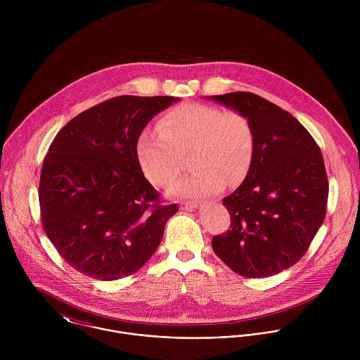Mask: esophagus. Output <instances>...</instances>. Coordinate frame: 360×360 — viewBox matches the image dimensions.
<instances>
[{
	"instance_id": "esophagus-1",
	"label": "esophagus",
	"mask_w": 360,
	"mask_h": 360,
	"mask_svg": "<svg viewBox=\"0 0 360 360\" xmlns=\"http://www.w3.org/2000/svg\"><path fill=\"white\" fill-rule=\"evenodd\" d=\"M198 206H200V204L195 202V201H186V202H181L180 207L184 209V210H193V209H195Z\"/></svg>"
}]
</instances>
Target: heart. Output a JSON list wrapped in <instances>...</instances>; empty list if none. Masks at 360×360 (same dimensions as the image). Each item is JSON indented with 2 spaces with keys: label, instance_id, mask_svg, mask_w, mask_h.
Segmentation results:
<instances>
[{
  "label": "heart",
  "instance_id": "heart-1",
  "mask_svg": "<svg viewBox=\"0 0 360 360\" xmlns=\"http://www.w3.org/2000/svg\"><path fill=\"white\" fill-rule=\"evenodd\" d=\"M255 143L254 126L244 113L181 103L160 117L156 131L146 130L139 136L136 159L151 184L166 188L180 173L181 156L190 153L188 165L194 172L179 180L172 194L204 197L248 174Z\"/></svg>",
  "mask_w": 360,
  "mask_h": 360
}]
</instances>
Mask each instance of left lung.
<instances>
[{
  "mask_svg": "<svg viewBox=\"0 0 360 360\" xmlns=\"http://www.w3.org/2000/svg\"><path fill=\"white\" fill-rule=\"evenodd\" d=\"M207 98L244 113L257 139L245 180L221 201L230 229L212 238V248L240 276H274L300 262L323 224L328 198L323 155L290 112L254 93Z\"/></svg>",
  "mask_w": 360,
  "mask_h": 360,
  "instance_id": "obj_1",
  "label": "left lung"
}]
</instances>
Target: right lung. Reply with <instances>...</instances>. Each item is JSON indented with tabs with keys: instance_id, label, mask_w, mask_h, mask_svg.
<instances>
[{
	"instance_id": "1",
	"label": "right lung",
	"mask_w": 360,
	"mask_h": 360,
	"mask_svg": "<svg viewBox=\"0 0 360 360\" xmlns=\"http://www.w3.org/2000/svg\"><path fill=\"white\" fill-rule=\"evenodd\" d=\"M179 98L120 96L73 117L55 136L39 187L41 223L77 271L112 281L154 255L179 206L160 204L136 159V141Z\"/></svg>"
}]
</instances>
